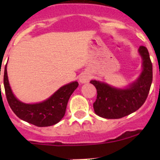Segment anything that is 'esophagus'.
I'll list each match as a JSON object with an SVG mask.
<instances>
[{
  "mask_svg": "<svg viewBox=\"0 0 160 160\" xmlns=\"http://www.w3.org/2000/svg\"><path fill=\"white\" fill-rule=\"evenodd\" d=\"M90 80V75L88 73H86V72H83V73L80 76V77H79V80H80V83H88V82H89Z\"/></svg>",
  "mask_w": 160,
  "mask_h": 160,
  "instance_id": "esophagus-1",
  "label": "esophagus"
}]
</instances>
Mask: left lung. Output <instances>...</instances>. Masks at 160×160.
I'll list each match as a JSON object with an SVG mask.
<instances>
[{
    "label": "left lung",
    "mask_w": 160,
    "mask_h": 160,
    "mask_svg": "<svg viewBox=\"0 0 160 160\" xmlns=\"http://www.w3.org/2000/svg\"><path fill=\"white\" fill-rule=\"evenodd\" d=\"M138 52L142 58L143 70L129 88L117 89L97 80L90 82L97 89L93 109L98 116L108 119L121 118L135 112L145 103L152 82V64L147 48L141 46Z\"/></svg>",
    "instance_id": "1"
}]
</instances>
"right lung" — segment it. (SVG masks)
I'll return each instance as SVG.
<instances>
[{
    "label": "right lung",
    "instance_id": "add662e5",
    "mask_svg": "<svg viewBox=\"0 0 160 160\" xmlns=\"http://www.w3.org/2000/svg\"><path fill=\"white\" fill-rule=\"evenodd\" d=\"M7 64L4 67V86L6 98L13 112L20 119L38 127H47L58 123L66 113L71 94L78 87L77 81L59 88L51 98L42 103L24 104L19 101L11 91L7 74Z\"/></svg>",
    "mask_w": 160,
    "mask_h": 160
}]
</instances>
